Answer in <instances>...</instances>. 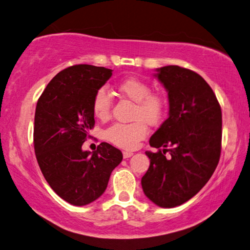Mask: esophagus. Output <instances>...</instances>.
Listing matches in <instances>:
<instances>
[{"mask_svg": "<svg viewBox=\"0 0 250 250\" xmlns=\"http://www.w3.org/2000/svg\"><path fill=\"white\" fill-rule=\"evenodd\" d=\"M122 155H124L125 159H128V158H131V156L133 155L132 152H128V151H124V153H122Z\"/></svg>", "mask_w": 250, "mask_h": 250, "instance_id": "34e87169", "label": "esophagus"}]
</instances>
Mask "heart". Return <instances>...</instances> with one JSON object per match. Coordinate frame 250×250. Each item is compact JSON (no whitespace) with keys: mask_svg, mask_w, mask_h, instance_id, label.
<instances>
[{"mask_svg":"<svg viewBox=\"0 0 250 250\" xmlns=\"http://www.w3.org/2000/svg\"><path fill=\"white\" fill-rule=\"evenodd\" d=\"M122 96L135 103L131 124H115L104 131L105 140L121 149L132 150L147 134L146 124L159 125L167 109V97L161 92H152L149 83L137 77H128L117 84ZM112 101L107 91L100 88L92 99V112L99 120L108 119Z\"/></svg>","mask_w":250,"mask_h":250,"instance_id":"1","label":"heart"}]
</instances>
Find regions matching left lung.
<instances>
[{"label": "left lung", "instance_id": "8db88e82", "mask_svg": "<svg viewBox=\"0 0 250 250\" xmlns=\"http://www.w3.org/2000/svg\"><path fill=\"white\" fill-rule=\"evenodd\" d=\"M156 71L167 90L170 111L150 138L158 152H146L150 167L141 184L150 201L171 208L191 200L213 175L222 150V109L209 84L195 71L180 66Z\"/></svg>", "mask_w": 250, "mask_h": 250}]
</instances>
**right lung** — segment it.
<instances>
[{
    "label": "right lung",
    "instance_id": "add662e5",
    "mask_svg": "<svg viewBox=\"0 0 250 250\" xmlns=\"http://www.w3.org/2000/svg\"><path fill=\"white\" fill-rule=\"evenodd\" d=\"M111 75L104 67L70 66L50 80L37 101V162L53 191L71 205H87L103 195L111 172L122 161L121 151L107 142L92 153L82 149L95 125L92 99Z\"/></svg>",
    "mask_w": 250,
    "mask_h": 250
}]
</instances>
